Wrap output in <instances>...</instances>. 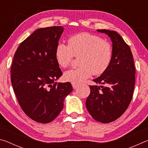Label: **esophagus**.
<instances>
[{"label": "esophagus", "instance_id": "esophagus-1", "mask_svg": "<svg viewBox=\"0 0 148 148\" xmlns=\"http://www.w3.org/2000/svg\"><path fill=\"white\" fill-rule=\"evenodd\" d=\"M72 87H73V89H76L77 87L79 86V84H76V83H72Z\"/></svg>", "mask_w": 148, "mask_h": 148}]
</instances>
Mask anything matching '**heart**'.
<instances>
[{"label":"heart","instance_id":"1","mask_svg":"<svg viewBox=\"0 0 148 148\" xmlns=\"http://www.w3.org/2000/svg\"><path fill=\"white\" fill-rule=\"evenodd\" d=\"M55 56L57 62L63 69L68 67L74 57L81 56L78 68L66 72L64 77L72 83H79L93 73L101 75L108 69L113 51L110 43L101 37L87 32L72 35L68 39V45L59 43Z\"/></svg>","mask_w":148,"mask_h":148}]
</instances>
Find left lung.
I'll return each mask as SVG.
<instances>
[{
  "instance_id": "8db88e82",
  "label": "left lung",
  "mask_w": 148,
  "mask_h": 148,
  "mask_svg": "<svg viewBox=\"0 0 148 148\" xmlns=\"http://www.w3.org/2000/svg\"><path fill=\"white\" fill-rule=\"evenodd\" d=\"M107 34L112 42V62L106 72L93 79L104 86H89L91 92L86 105L96 121L108 123L126 111L131 102L135 83V66L130 47L116 31L97 30Z\"/></svg>"
}]
</instances>
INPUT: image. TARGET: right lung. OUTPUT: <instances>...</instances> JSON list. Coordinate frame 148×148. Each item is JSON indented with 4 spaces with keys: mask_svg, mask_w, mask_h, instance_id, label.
Returning a JSON list of instances; mask_svg holds the SVG:
<instances>
[{
    "mask_svg": "<svg viewBox=\"0 0 148 148\" xmlns=\"http://www.w3.org/2000/svg\"><path fill=\"white\" fill-rule=\"evenodd\" d=\"M64 29H38L19 44L11 66V82L18 103L31 119L48 123L63 108L72 91L70 82H55L62 75L55 51Z\"/></svg>",
    "mask_w": 148,
    "mask_h": 148,
    "instance_id": "add662e5",
    "label": "right lung"
}]
</instances>
